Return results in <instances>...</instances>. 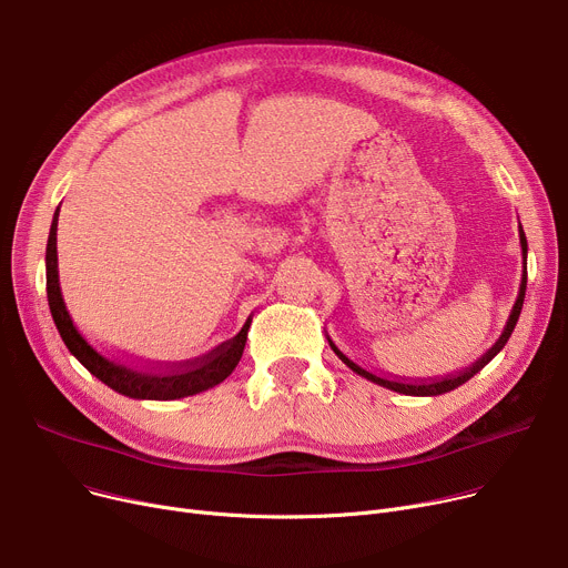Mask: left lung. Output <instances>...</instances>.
<instances>
[{"mask_svg": "<svg viewBox=\"0 0 568 568\" xmlns=\"http://www.w3.org/2000/svg\"><path fill=\"white\" fill-rule=\"evenodd\" d=\"M518 237H520V248H523V278H520V287H518V296H516V304H514V308H511V315H509V320H507V326H505V331H503V335L496 339V345L490 347L479 361H475L470 367H466V369H462L459 374H447L445 379H436V382H420V384H402V382H393V379H386V376H376V374H372V372H367V369H363L361 365H356L352 358H347L343 352H339L337 347H335V343L333 339L326 335V339H328V345H331V349L335 352V356L343 361L349 369H354L356 374H361V376H365L367 382H372V384H379V386H384V388H388V390H395V393H402V395H415V397H436V395H443V393H449V390H455V388H459V386H464L468 379H473V376L484 367V365H488L490 361H494L498 354H500V349L507 345V339L511 337V333H514V326H516V322H518V317H520V311H523V301H525V287H527V274H525V267H527V240H525V233H523V229L518 231Z\"/></svg>", "mask_w": 568, "mask_h": 568, "instance_id": "1", "label": "left lung"}]
</instances>
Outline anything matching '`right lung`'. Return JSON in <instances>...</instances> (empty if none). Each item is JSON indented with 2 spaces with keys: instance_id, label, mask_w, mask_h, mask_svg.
Wrapping results in <instances>:
<instances>
[{
  "instance_id": "1",
  "label": "right lung",
  "mask_w": 568,
  "mask_h": 568,
  "mask_svg": "<svg viewBox=\"0 0 568 568\" xmlns=\"http://www.w3.org/2000/svg\"><path fill=\"white\" fill-rule=\"evenodd\" d=\"M57 221H59V207L52 219V229L48 237V251H45V272H48V304L52 320L59 328V335L65 343L68 352L78 358L95 379H100L111 390H116L132 399H180L189 395H199L203 390H210L219 386L223 379H229L231 372L237 367L244 345L246 333L251 322L242 326V331L229 339V343L219 345L212 354L205 358L184 365V367H139L119 358H111L102 352H98L89 339L74 326L65 301L61 296L59 287V270H57Z\"/></svg>"
}]
</instances>
